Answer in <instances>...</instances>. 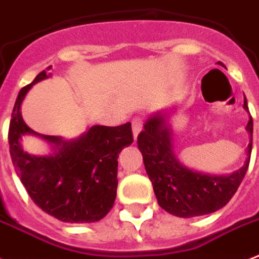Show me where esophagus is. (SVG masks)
<instances>
[{
    "label": "esophagus",
    "mask_w": 259,
    "mask_h": 259,
    "mask_svg": "<svg viewBox=\"0 0 259 259\" xmlns=\"http://www.w3.org/2000/svg\"><path fill=\"white\" fill-rule=\"evenodd\" d=\"M142 125H144V122L140 117H136L133 118V121H132V126H133V136L134 138H137V136L140 134L142 129Z\"/></svg>",
    "instance_id": "obj_1"
}]
</instances>
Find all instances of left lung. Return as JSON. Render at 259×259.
<instances>
[{"mask_svg": "<svg viewBox=\"0 0 259 259\" xmlns=\"http://www.w3.org/2000/svg\"><path fill=\"white\" fill-rule=\"evenodd\" d=\"M243 107H247L245 98ZM250 142L246 162L241 169L227 176H212L187 169L173 156L170 130L165 115L150 117L138 134L137 144L141 150L148 176L161 208L180 218L200 217L225 207L237 192L249 168L253 148V118L247 123Z\"/></svg>", "mask_w": 259, "mask_h": 259, "instance_id": "left-lung-1", "label": "left lung"}]
</instances>
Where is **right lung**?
Returning <instances> with one entry per match:
<instances>
[{
  "mask_svg": "<svg viewBox=\"0 0 259 259\" xmlns=\"http://www.w3.org/2000/svg\"><path fill=\"white\" fill-rule=\"evenodd\" d=\"M46 78L48 75L41 71L33 82L20 90L14 103L9 125V146L16 173L32 200L59 221L66 223L101 221L113 208L117 196L118 156L133 142L132 123L115 127L93 126L74 141L41 136L52 142L58 152L52 156L28 154L22 150L20 138L24 134L37 133L26 126L20 109L30 87Z\"/></svg>",
  "mask_w": 259,
  "mask_h": 259,
  "instance_id": "1",
  "label": "right lung"
}]
</instances>
